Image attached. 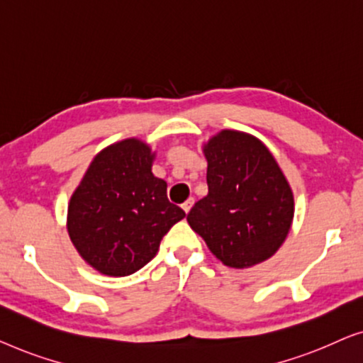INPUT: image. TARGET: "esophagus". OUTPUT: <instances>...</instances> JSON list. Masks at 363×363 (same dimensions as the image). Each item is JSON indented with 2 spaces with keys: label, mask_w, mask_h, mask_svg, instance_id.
Segmentation results:
<instances>
[{
  "label": "esophagus",
  "mask_w": 363,
  "mask_h": 363,
  "mask_svg": "<svg viewBox=\"0 0 363 363\" xmlns=\"http://www.w3.org/2000/svg\"><path fill=\"white\" fill-rule=\"evenodd\" d=\"M192 206H194V199H192V197H191V199H187V201L182 203V208H184V212H186V213L191 212Z\"/></svg>",
  "instance_id": "obj_1"
}]
</instances>
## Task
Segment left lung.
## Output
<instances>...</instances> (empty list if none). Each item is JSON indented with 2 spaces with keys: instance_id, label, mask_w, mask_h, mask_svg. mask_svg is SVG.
<instances>
[{
  "instance_id": "left-lung-1",
  "label": "left lung",
  "mask_w": 363,
  "mask_h": 363,
  "mask_svg": "<svg viewBox=\"0 0 363 363\" xmlns=\"http://www.w3.org/2000/svg\"><path fill=\"white\" fill-rule=\"evenodd\" d=\"M208 194L187 222L216 258L252 268L272 258L288 237L294 196L281 167L258 138L222 130L203 145Z\"/></svg>"
}]
</instances>
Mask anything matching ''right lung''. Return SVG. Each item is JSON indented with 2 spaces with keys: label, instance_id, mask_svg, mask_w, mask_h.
<instances>
[{
  "label": "right lung",
  "instance_id": "add662e5",
  "mask_svg": "<svg viewBox=\"0 0 363 363\" xmlns=\"http://www.w3.org/2000/svg\"><path fill=\"white\" fill-rule=\"evenodd\" d=\"M156 152L138 138L106 146L70 197L67 232L79 255L106 277H128L156 257L169 228L186 217L152 174Z\"/></svg>",
  "mask_w": 363,
  "mask_h": 363
}]
</instances>
